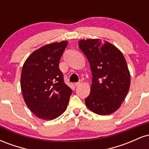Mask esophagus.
<instances>
[{
    "label": "esophagus",
    "instance_id": "1",
    "mask_svg": "<svg viewBox=\"0 0 149 149\" xmlns=\"http://www.w3.org/2000/svg\"><path fill=\"white\" fill-rule=\"evenodd\" d=\"M82 82H83V81H82V80H80V81L78 82V83H75V86H76V87L79 86L80 85L82 84Z\"/></svg>",
    "mask_w": 149,
    "mask_h": 149
}]
</instances>
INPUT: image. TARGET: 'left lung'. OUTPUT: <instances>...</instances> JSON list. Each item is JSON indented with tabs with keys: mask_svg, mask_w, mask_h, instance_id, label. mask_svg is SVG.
<instances>
[{
	"mask_svg": "<svg viewBox=\"0 0 149 149\" xmlns=\"http://www.w3.org/2000/svg\"><path fill=\"white\" fill-rule=\"evenodd\" d=\"M78 46L92 71V85L85 105L99 115L111 114L121 106L130 85V73L123 54L115 45L100 39H83Z\"/></svg>",
	"mask_w": 149,
	"mask_h": 149,
	"instance_id": "8db88e82",
	"label": "left lung"
}]
</instances>
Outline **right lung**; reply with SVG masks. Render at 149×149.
I'll return each instance as SVG.
<instances>
[{
    "label": "right lung",
    "mask_w": 149,
    "mask_h": 149,
    "mask_svg": "<svg viewBox=\"0 0 149 149\" xmlns=\"http://www.w3.org/2000/svg\"><path fill=\"white\" fill-rule=\"evenodd\" d=\"M68 41L47 44L29 56L21 73V90L29 109L39 118H57L66 111L72 90L59 68Z\"/></svg>",
    "instance_id": "add662e5"
}]
</instances>
